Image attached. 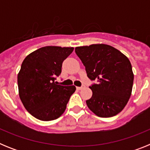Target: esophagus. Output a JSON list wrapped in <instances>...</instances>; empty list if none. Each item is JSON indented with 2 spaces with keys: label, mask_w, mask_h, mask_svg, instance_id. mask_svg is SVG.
I'll use <instances>...</instances> for the list:
<instances>
[{
  "label": "esophagus",
  "mask_w": 150,
  "mask_h": 150,
  "mask_svg": "<svg viewBox=\"0 0 150 150\" xmlns=\"http://www.w3.org/2000/svg\"><path fill=\"white\" fill-rule=\"evenodd\" d=\"M84 87H85L84 86H82L81 87H76V88H77L78 90H81V89H83V88H84Z\"/></svg>",
  "instance_id": "34e87169"
}]
</instances>
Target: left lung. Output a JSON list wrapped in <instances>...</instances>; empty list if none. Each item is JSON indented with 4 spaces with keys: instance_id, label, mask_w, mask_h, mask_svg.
I'll use <instances>...</instances> for the list:
<instances>
[{
    "instance_id": "8db88e82",
    "label": "left lung",
    "mask_w": 150,
    "mask_h": 150,
    "mask_svg": "<svg viewBox=\"0 0 150 150\" xmlns=\"http://www.w3.org/2000/svg\"><path fill=\"white\" fill-rule=\"evenodd\" d=\"M75 52L88 77L98 84L89 86L92 96L86 100L89 110L99 117H112L121 112L132 95L134 74L129 59L110 45L78 46Z\"/></svg>"
}]
</instances>
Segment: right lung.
Here are the masks:
<instances>
[{"label":"right lung","instance_id":"right-lung-1","mask_svg":"<svg viewBox=\"0 0 150 150\" xmlns=\"http://www.w3.org/2000/svg\"><path fill=\"white\" fill-rule=\"evenodd\" d=\"M74 47L48 46L35 50L24 59L18 74V95L30 115L42 121L60 117L65 111L74 86L57 85L62 62Z\"/></svg>","mask_w":150,"mask_h":150}]
</instances>
